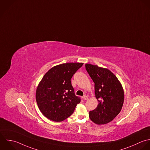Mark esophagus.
<instances>
[{
  "mask_svg": "<svg viewBox=\"0 0 150 150\" xmlns=\"http://www.w3.org/2000/svg\"><path fill=\"white\" fill-rule=\"evenodd\" d=\"M82 99H83L84 100H87V99H88V96H87L84 95V96L82 97Z\"/></svg>",
  "mask_w": 150,
  "mask_h": 150,
  "instance_id": "esophagus-1",
  "label": "esophagus"
}]
</instances>
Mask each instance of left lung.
Here are the masks:
<instances>
[{"mask_svg":"<svg viewBox=\"0 0 150 150\" xmlns=\"http://www.w3.org/2000/svg\"><path fill=\"white\" fill-rule=\"evenodd\" d=\"M86 69L95 83L97 108L89 112L90 119L97 125L112 121L120 112L124 102V91L117 77L108 69L85 64Z\"/></svg>","mask_w":150,"mask_h":150,"instance_id":"8db88e82","label":"left lung"}]
</instances>
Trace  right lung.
I'll return each mask as SVG.
<instances>
[{"instance_id": "obj_1", "label": "right lung", "mask_w": 150, "mask_h": 150, "mask_svg": "<svg viewBox=\"0 0 150 150\" xmlns=\"http://www.w3.org/2000/svg\"><path fill=\"white\" fill-rule=\"evenodd\" d=\"M83 63L62 64L51 68L36 90L35 99L41 112L48 119L61 122L74 112L79 97L75 95L71 79Z\"/></svg>"}]
</instances>
